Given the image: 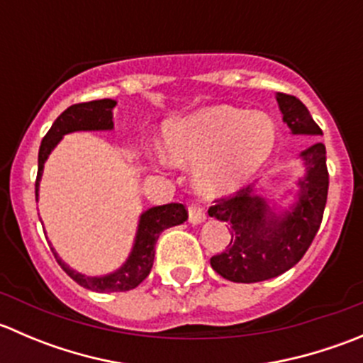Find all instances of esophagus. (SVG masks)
Segmentation results:
<instances>
[{
  "mask_svg": "<svg viewBox=\"0 0 363 363\" xmlns=\"http://www.w3.org/2000/svg\"><path fill=\"white\" fill-rule=\"evenodd\" d=\"M207 219V214L202 207H189V223L191 225H200Z\"/></svg>",
  "mask_w": 363,
  "mask_h": 363,
  "instance_id": "34e87169",
  "label": "esophagus"
}]
</instances>
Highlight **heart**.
<instances>
[{"label": "heart", "mask_w": 363, "mask_h": 363, "mask_svg": "<svg viewBox=\"0 0 363 363\" xmlns=\"http://www.w3.org/2000/svg\"><path fill=\"white\" fill-rule=\"evenodd\" d=\"M277 144L265 112L228 105L200 108L164 123L161 152L174 167H193V188L207 200L240 191L267 164Z\"/></svg>", "instance_id": "1"}]
</instances>
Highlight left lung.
I'll list each match as a JSON object with an SVG mask.
<instances>
[{"label":"left lung","mask_w":363,"mask_h":363,"mask_svg":"<svg viewBox=\"0 0 363 363\" xmlns=\"http://www.w3.org/2000/svg\"><path fill=\"white\" fill-rule=\"evenodd\" d=\"M283 123L294 135L321 137L314 119L298 98L277 93ZM303 175L279 199L269 200L263 188L250 184L232 199L208 208L211 218L228 223L232 242L211 258L219 276L233 283H259L290 270L309 250L321 225L328 193L327 151L321 142L298 155ZM292 200H289V196Z\"/></svg>","instance_id":"obj_1"}]
</instances>
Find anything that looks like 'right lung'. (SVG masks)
I'll return each instance as SVG.
<instances>
[{"label": "right lung", "mask_w": 363, "mask_h": 363, "mask_svg": "<svg viewBox=\"0 0 363 363\" xmlns=\"http://www.w3.org/2000/svg\"><path fill=\"white\" fill-rule=\"evenodd\" d=\"M117 105L116 100L105 98V100L87 101V104H77L68 107L61 113L47 135L43 137L42 145L38 151V175H36L35 195L38 200L40 181H42L43 167L49 160L50 152L56 149V145L63 140L65 135L73 133V131H111L113 130V107ZM188 219V211L182 203H167L151 207L138 216L137 232H135L133 246H131L128 258L124 259L123 265L117 267L116 270L101 276H86L79 270L72 269L67 262H63L52 244L49 242L50 250L56 256L61 269L72 277L75 283L84 286L86 290L98 291V294H113V291H128L137 288L145 277L149 276L155 263V247L158 242L163 230L172 228V226L182 225ZM43 225V223H42Z\"/></svg>", "instance_id": "1"}]
</instances>
